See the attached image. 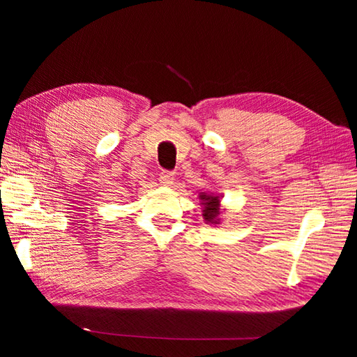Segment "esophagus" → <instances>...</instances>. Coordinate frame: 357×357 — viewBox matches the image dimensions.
<instances>
[{
	"label": "esophagus",
	"instance_id": "obj_1",
	"mask_svg": "<svg viewBox=\"0 0 357 357\" xmlns=\"http://www.w3.org/2000/svg\"><path fill=\"white\" fill-rule=\"evenodd\" d=\"M159 181H161L162 185H172L174 181V173L170 170H162L159 173Z\"/></svg>",
	"mask_w": 357,
	"mask_h": 357
}]
</instances>
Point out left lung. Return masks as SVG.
<instances>
[{
	"label": "left lung",
	"mask_w": 357,
	"mask_h": 357,
	"mask_svg": "<svg viewBox=\"0 0 357 357\" xmlns=\"http://www.w3.org/2000/svg\"><path fill=\"white\" fill-rule=\"evenodd\" d=\"M201 199H204V210H202V216L204 219H206L207 222H211V224H216L218 221V216H219V199L218 196H206L202 195Z\"/></svg>",
	"instance_id": "left-lung-1"
}]
</instances>
